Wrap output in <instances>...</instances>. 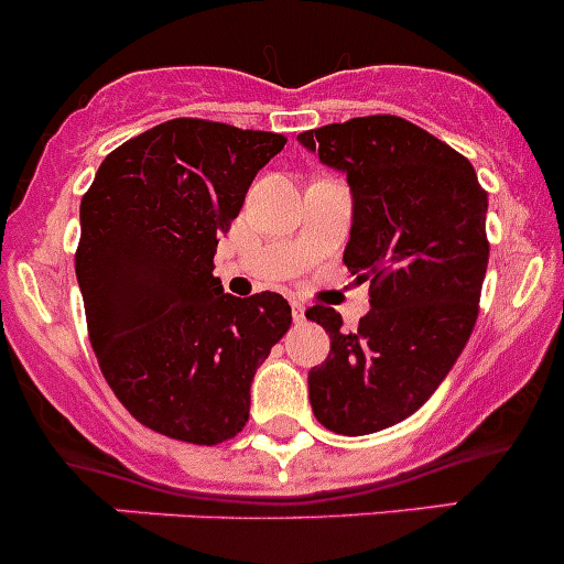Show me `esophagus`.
<instances>
[{
    "instance_id": "obj_1",
    "label": "esophagus",
    "mask_w": 564,
    "mask_h": 564,
    "mask_svg": "<svg viewBox=\"0 0 564 564\" xmlns=\"http://www.w3.org/2000/svg\"><path fill=\"white\" fill-rule=\"evenodd\" d=\"M291 310H293V321H304V304L302 302H296V299H293Z\"/></svg>"
}]
</instances>
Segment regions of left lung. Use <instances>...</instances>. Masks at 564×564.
I'll return each instance as SVG.
<instances>
[{"label": "left lung", "mask_w": 564, "mask_h": 564, "mask_svg": "<svg viewBox=\"0 0 564 564\" xmlns=\"http://www.w3.org/2000/svg\"><path fill=\"white\" fill-rule=\"evenodd\" d=\"M346 174L351 232L343 262L371 282L354 332L310 307L329 357L307 373L310 404L329 432L371 434L421 410L463 354L487 273V193L468 160L399 116L351 118L299 135Z\"/></svg>", "instance_id": "1"}]
</instances>
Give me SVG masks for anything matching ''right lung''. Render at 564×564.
<instances>
[{
    "instance_id": "1",
    "label": "right lung",
    "mask_w": 564,
    "mask_h": 564,
    "mask_svg": "<svg viewBox=\"0 0 564 564\" xmlns=\"http://www.w3.org/2000/svg\"><path fill=\"white\" fill-rule=\"evenodd\" d=\"M285 143L174 118L107 154L83 196L77 282L90 346L116 399L165 437H235L254 371L291 329L279 293L238 299L213 276L218 238Z\"/></svg>"
}]
</instances>
